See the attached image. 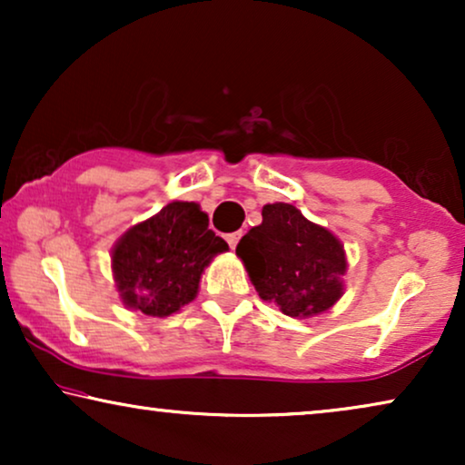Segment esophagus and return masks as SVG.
<instances>
[{
    "label": "esophagus",
    "mask_w": 465,
    "mask_h": 465,
    "mask_svg": "<svg viewBox=\"0 0 465 465\" xmlns=\"http://www.w3.org/2000/svg\"><path fill=\"white\" fill-rule=\"evenodd\" d=\"M239 239H241V232H228L226 234V243L231 245V250H234V247H237Z\"/></svg>",
    "instance_id": "esophagus-1"
}]
</instances>
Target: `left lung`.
Masks as SVG:
<instances>
[{"mask_svg": "<svg viewBox=\"0 0 465 465\" xmlns=\"http://www.w3.org/2000/svg\"><path fill=\"white\" fill-rule=\"evenodd\" d=\"M237 256L260 298L290 317L322 313L342 294L347 260L341 241L288 203L264 205L262 224L239 241Z\"/></svg>", "mask_w": 465, "mask_h": 465, "instance_id": "8db88e82", "label": "left lung"}]
</instances>
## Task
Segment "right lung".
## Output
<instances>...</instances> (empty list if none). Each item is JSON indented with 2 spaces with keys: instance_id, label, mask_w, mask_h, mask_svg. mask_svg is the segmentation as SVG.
I'll use <instances>...</instances> for the list:
<instances>
[{
  "instance_id": "obj_1",
  "label": "right lung",
  "mask_w": 465,
  "mask_h": 465,
  "mask_svg": "<svg viewBox=\"0 0 465 465\" xmlns=\"http://www.w3.org/2000/svg\"><path fill=\"white\" fill-rule=\"evenodd\" d=\"M226 250L196 203L175 201L118 241L114 279L126 307L167 317L194 301L205 266Z\"/></svg>"
}]
</instances>
